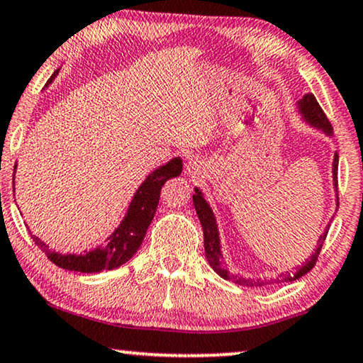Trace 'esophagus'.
<instances>
[{
    "label": "esophagus",
    "mask_w": 363,
    "mask_h": 363,
    "mask_svg": "<svg viewBox=\"0 0 363 363\" xmlns=\"http://www.w3.org/2000/svg\"><path fill=\"white\" fill-rule=\"evenodd\" d=\"M187 171L192 172V174H196V172L200 171V163L199 161H191V163L187 164Z\"/></svg>",
    "instance_id": "1"
}]
</instances>
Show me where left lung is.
Masks as SVG:
<instances>
[{
  "label": "left lung",
  "mask_w": 363,
  "mask_h": 363,
  "mask_svg": "<svg viewBox=\"0 0 363 363\" xmlns=\"http://www.w3.org/2000/svg\"><path fill=\"white\" fill-rule=\"evenodd\" d=\"M300 107H301L303 116H305L308 122L313 123L315 127L323 128L326 133L333 132L331 122H329L326 113H324V111L321 109V106L318 104L315 96L306 94L300 101ZM337 166H339V155L336 153V155H334V164H333V177H334V186H336V191H337V186H339V184H337ZM192 199H194V207H196V210H197L200 225H202V230H203L205 256H207L210 266H212L213 270H216V272L220 274V277H223L226 280H231V282H235L238 285H242V286H259V285H262V282H256V280H246V279H241V277H235V275H231L228 270L221 269V264H220L221 251H220V240H218V230H216V223H215V216L212 213V210H210L208 203L205 202V199L202 197V194L199 192V189H196V194H194ZM337 207H339V194H337ZM326 236H328V230L320 236V240H318L316 251L305 262V266H301L294 274L286 272L285 275H280V277H282V282H284V280H285V282H291V280L300 279L316 266V261H318V257H320L323 242L326 241ZM277 282H280L279 279H277Z\"/></svg>",
  "instance_id": "left-lung-1"
}]
</instances>
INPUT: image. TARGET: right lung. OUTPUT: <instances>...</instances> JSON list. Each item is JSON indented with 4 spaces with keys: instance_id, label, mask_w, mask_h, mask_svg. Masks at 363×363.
Masks as SVG:
<instances>
[{
    "instance_id": "add662e5",
    "label": "right lung",
    "mask_w": 363,
    "mask_h": 363,
    "mask_svg": "<svg viewBox=\"0 0 363 363\" xmlns=\"http://www.w3.org/2000/svg\"><path fill=\"white\" fill-rule=\"evenodd\" d=\"M58 69L52 74L50 81L57 77ZM48 81V83H50ZM182 172V161L179 158L171 160L169 163L161 166L155 172L147 177L140 189L135 194V197L130 203L128 213L121 226L113 231L112 236L107 241L104 247H97V250L84 254H60L48 250L45 242H42L35 235H32V240L42 252L47 254V257L65 270H72V272H84L93 274L101 272V270H112L121 267L125 264L128 259H132L135 252L138 251L140 245L143 242V238L147 235V230L156 213V207L160 202L161 187L164 186L166 181L177 177ZM14 179V177H13Z\"/></svg>"
}]
</instances>
